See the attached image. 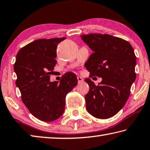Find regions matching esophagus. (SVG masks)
<instances>
[{"label": "esophagus", "instance_id": "obj_1", "mask_svg": "<svg viewBox=\"0 0 150 150\" xmlns=\"http://www.w3.org/2000/svg\"><path fill=\"white\" fill-rule=\"evenodd\" d=\"M77 80H78V83H83V81H84V80H83V79L82 77H79H79H77Z\"/></svg>", "mask_w": 150, "mask_h": 150}]
</instances>
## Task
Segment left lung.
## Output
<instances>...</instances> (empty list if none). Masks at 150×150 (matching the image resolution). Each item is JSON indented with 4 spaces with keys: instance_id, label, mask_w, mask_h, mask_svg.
Segmentation results:
<instances>
[{
    "instance_id": "8db88e82",
    "label": "left lung",
    "mask_w": 150,
    "mask_h": 150,
    "mask_svg": "<svg viewBox=\"0 0 150 150\" xmlns=\"http://www.w3.org/2000/svg\"><path fill=\"white\" fill-rule=\"evenodd\" d=\"M81 39L94 51L85 63L89 77H102L96 85L90 79L86 108L92 116L108 119L116 115L129 98L136 79V56L130 43L108 34L89 33Z\"/></svg>"
}]
</instances>
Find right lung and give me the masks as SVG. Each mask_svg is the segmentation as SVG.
Instances as JSON below:
<instances>
[{"label": "right lung", "mask_w": 150, "mask_h": 150, "mask_svg": "<svg viewBox=\"0 0 150 150\" xmlns=\"http://www.w3.org/2000/svg\"><path fill=\"white\" fill-rule=\"evenodd\" d=\"M66 37L41 39L21 48L13 66L16 84L29 112L40 121L50 122L64 112L66 96L77 84L73 73L62 76L59 82L50 81L56 64L57 46Z\"/></svg>", "instance_id": "obj_1"}]
</instances>
